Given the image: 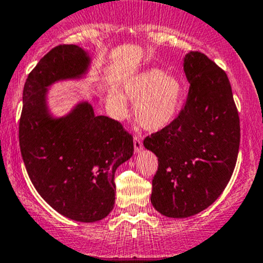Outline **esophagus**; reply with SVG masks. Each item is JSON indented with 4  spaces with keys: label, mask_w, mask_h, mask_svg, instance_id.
<instances>
[{
    "label": "esophagus",
    "mask_w": 263,
    "mask_h": 263,
    "mask_svg": "<svg viewBox=\"0 0 263 263\" xmlns=\"http://www.w3.org/2000/svg\"><path fill=\"white\" fill-rule=\"evenodd\" d=\"M134 148H135V153L140 154L142 151L143 146H142V141L139 137H134Z\"/></svg>",
    "instance_id": "1"
}]
</instances>
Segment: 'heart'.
Returning a JSON list of instances; mask_svg holds the SVG:
<instances>
[{
  "instance_id": "obj_1",
  "label": "heart",
  "mask_w": 263,
  "mask_h": 263,
  "mask_svg": "<svg viewBox=\"0 0 263 263\" xmlns=\"http://www.w3.org/2000/svg\"><path fill=\"white\" fill-rule=\"evenodd\" d=\"M135 103V120L148 132H157L174 122L180 109L182 84L180 79L159 68H150L127 79L123 93L110 90L107 102L110 113L122 120L127 113V102Z\"/></svg>"
}]
</instances>
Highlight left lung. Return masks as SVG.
Returning a JSON list of instances; mask_svg holds the SVG:
<instances>
[{
  "instance_id": "8db88e82",
  "label": "left lung",
  "mask_w": 263,
  "mask_h": 263,
  "mask_svg": "<svg viewBox=\"0 0 263 263\" xmlns=\"http://www.w3.org/2000/svg\"><path fill=\"white\" fill-rule=\"evenodd\" d=\"M186 103L166 128L146 137L157 156L151 203L168 218H187L212 205L226 189L238 156L239 117L228 77L206 55L189 51Z\"/></svg>"
}]
</instances>
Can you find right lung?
<instances>
[{
  "label": "right lung",
  "instance_id": "obj_1",
  "mask_svg": "<svg viewBox=\"0 0 263 263\" xmlns=\"http://www.w3.org/2000/svg\"><path fill=\"white\" fill-rule=\"evenodd\" d=\"M90 65V54L78 45L49 51L25 83L18 131L22 160L35 189L52 209L83 223L109 214L116 170L134 155L131 135L117 121L97 116L90 102L78 101L63 116L50 109L52 85L82 81Z\"/></svg>",
  "mask_w": 263,
  "mask_h": 263
}]
</instances>
